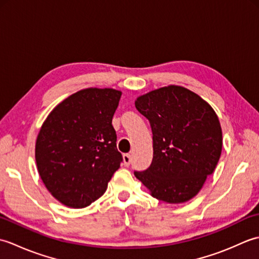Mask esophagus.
Returning <instances> with one entry per match:
<instances>
[{"label":"esophagus","instance_id":"1","mask_svg":"<svg viewBox=\"0 0 259 259\" xmlns=\"http://www.w3.org/2000/svg\"><path fill=\"white\" fill-rule=\"evenodd\" d=\"M122 159H123L124 166H129L130 162H131V157H130L129 153H124V155L122 156Z\"/></svg>","mask_w":259,"mask_h":259}]
</instances>
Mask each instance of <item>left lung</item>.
<instances>
[{"label": "left lung", "instance_id": "obj_1", "mask_svg": "<svg viewBox=\"0 0 259 259\" xmlns=\"http://www.w3.org/2000/svg\"><path fill=\"white\" fill-rule=\"evenodd\" d=\"M135 106L149 120L153 141L150 167L135 171L136 178L161 201L192 199L222 155L218 115L197 93L174 84L138 97Z\"/></svg>", "mask_w": 259, "mask_h": 259}]
</instances>
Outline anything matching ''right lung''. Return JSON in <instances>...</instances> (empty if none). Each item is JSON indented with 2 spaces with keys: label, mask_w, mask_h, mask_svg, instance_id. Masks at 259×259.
Listing matches in <instances>:
<instances>
[{
  "label": "right lung",
  "mask_w": 259,
  "mask_h": 259,
  "mask_svg": "<svg viewBox=\"0 0 259 259\" xmlns=\"http://www.w3.org/2000/svg\"><path fill=\"white\" fill-rule=\"evenodd\" d=\"M122 92L88 88L49 113L35 142L38 175L62 205L84 208L99 199L120 167L112 118Z\"/></svg>",
  "instance_id": "right-lung-1"
}]
</instances>
